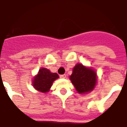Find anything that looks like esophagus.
Returning <instances> with one entry per match:
<instances>
[{"label": "esophagus", "instance_id": "esophagus-1", "mask_svg": "<svg viewBox=\"0 0 127 127\" xmlns=\"http://www.w3.org/2000/svg\"><path fill=\"white\" fill-rule=\"evenodd\" d=\"M60 77H61V78H66V74H63V75H61Z\"/></svg>", "mask_w": 127, "mask_h": 127}]
</instances>
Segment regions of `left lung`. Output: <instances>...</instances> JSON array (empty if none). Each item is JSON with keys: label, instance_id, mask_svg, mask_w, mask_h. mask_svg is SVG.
<instances>
[{"label": "left lung", "instance_id": "obj_1", "mask_svg": "<svg viewBox=\"0 0 127 127\" xmlns=\"http://www.w3.org/2000/svg\"><path fill=\"white\" fill-rule=\"evenodd\" d=\"M72 84L79 94H87L94 90L97 83L96 73L91 67L77 64L69 77Z\"/></svg>", "mask_w": 127, "mask_h": 127}]
</instances>
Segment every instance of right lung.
<instances>
[{
  "mask_svg": "<svg viewBox=\"0 0 127 127\" xmlns=\"http://www.w3.org/2000/svg\"><path fill=\"white\" fill-rule=\"evenodd\" d=\"M58 78L59 76L56 73H51L46 68H41L33 79L32 85L36 90L47 93L50 90L54 81Z\"/></svg>",
  "mask_w": 127,
  "mask_h": 127,
  "instance_id": "obj_1",
  "label": "right lung"
}]
</instances>
